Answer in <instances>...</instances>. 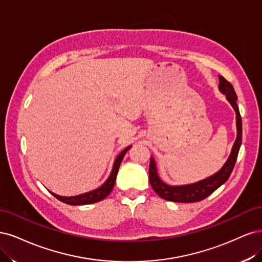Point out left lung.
Instances as JSON below:
<instances>
[{"label": "left lung", "instance_id": "8db88e82", "mask_svg": "<svg viewBox=\"0 0 262 262\" xmlns=\"http://www.w3.org/2000/svg\"><path fill=\"white\" fill-rule=\"evenodd\" d=\"M219 80H220V82H219V90H220L223 95H225L227 101L231 103L236 113L237 136H236V140L233 145L231 155L227 158L224 165L220 168V171H217L213 175H211L207 177V179L201 180L196 183L187 185H175V186L168 185L160 179L156 161L155 159L151 157L149 165V181L154 190L160 197L165 200L174 202L200 201L207 198L209 195H211V193L229 180V177L233 171L242 145V117L239 114L237 103H236L237 96L235 94V90L232 86V83L227 81L223 76H219Z\"/></svg>", "mask_w": 262, "mask_h": 262}]
</instances>
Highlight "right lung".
<instances>
[{"label":"right lung","mask_w":262,"mask_h":262,"mask_svg":"<svg viewBox=\"0 0 262 262\" xmlns=\"http://www.w3.org/2000/svg\"><path fill=\"white\" fill-rule=\"evenodd\" d=\"M130 148H132V146H128L127 148H125L122 151V152L116 157L114 164H113V167H112L111 174H110V176L107 177V180L102 185H101L99 188L94 189L91 191H88V192H85V193H80V195H77V196H72V197H64V196L56 195V193H54L52 191H50V192H51L56 199L64 202V204L71 205V206L95 204V202H98L100 200L104 199L106 196L110 195V192L112 191L114 185H115L116 175H117V172H119V168H120L122 160H123L125 154L127 152V151Z\"/></svg>","instance_id":"right-lung-1"}]
</instances>
